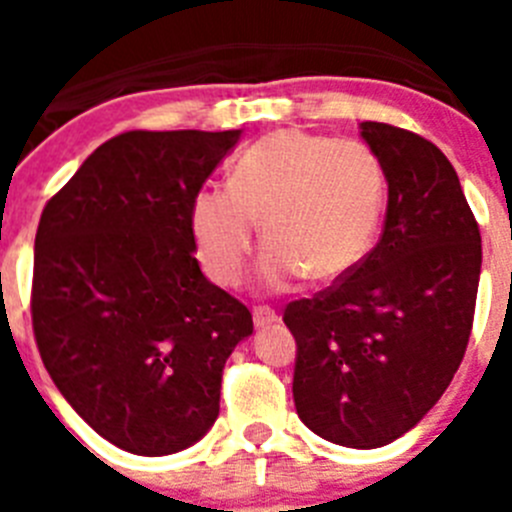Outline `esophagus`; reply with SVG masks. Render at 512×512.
Instances as JSON below:
<instances>
[{
	"label": "esophagus",
	"mask_w": 512,
	"mask_h": 512,
	"mask_svg": "<svg viewBox=\"0 0 512 512\" xmlns=\"http://www.w3.org/2000/svg\"><path fill=\"white\" fill-rule=\"evenodd\" d=\"M271 323H277V312L271 307H253V325L256 328H266Z\"/></svg>",
	"instance_id": "34e87169"
}]
</instances>
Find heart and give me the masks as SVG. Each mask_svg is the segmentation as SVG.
Wrapping results in <instances>:
<instances>
[{
	"label": "heart",
	"mask_w": 512,
	"mask_h": 512,
	"mask_svg": "<svg viewBox=\"0 0 512 512\" xmlns=\"http://www.w3.org/2000/svg\"><path fill=\"white\" fill-rule=\"evenodd\" d=\"M382 202V166L366 143L279 130L238 156L228 187L197 192L189 225L207 277L238 287L261 220L269 251L259 279L271 292H287L302 277H346L372 246Z\"/></svg>",
	"instance_id": "b5f03b06"
}]
</instances>
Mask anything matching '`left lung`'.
Listing matches in <instances>:
<instances>
[{
    "instance_id": "1",
    "label": "left lung",
    "mask_w": 512,
    "mask_h": 512,
    "mask_svg": "<svg viewBox=\"0 0 512 512\" xmlns=\"http://www.w3.org/2000/svg\"><path fill=\"white\" fill-rule=\"evenodd\" d=\"M390 200L379 243L318 295L289 302L295 408L325 441L377 449L408 433L459 369L477 305L482 235L449 158L361 122Z\"/></svg>"
}]
</instances>
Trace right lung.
I'll return each instance as SVG.
<instances>
[{
    "instance_id": "obj_1",
    "label": "right lung",
    "mask_w": 512,
    "mask_h": 512,
    "mask_svg": "<svg viewBox=\"0 0 512 512\" xmlns=\"http://www.w3.org/2000/svg\"><path fill=\"white\" fill-rule=\"evenodd\" d=\"M241 130H130L45 202L33 333L45 369L94 431L164 456L220 413L223 366L253 333L248 307L207 282L189 212Z\"/></svg>"
}]
</instances>
